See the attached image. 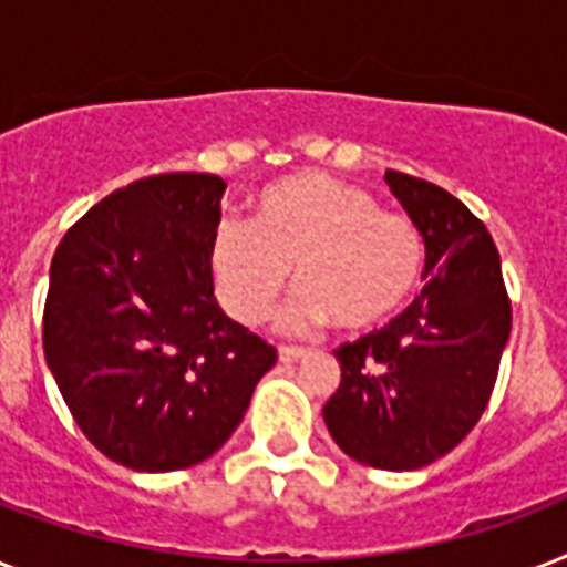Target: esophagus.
Instances as JSON below:
<instances>
[{"label":"esophagus","mask_w":567,"mask_h":567,"mask_svg":"<svg viewBox=\"0 0 567 567\" xmlns=\"http://www.w3.org/2000/svg\"><path fill=\"white\" fill-rule=\"evenodd\" d=\"M309 353H311L309 347H291V344L279 347V359H282V362H300V359H306Z\"/></svg>","instance_id":"esophagus-1"}]
</instances>
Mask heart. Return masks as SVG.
<instances>
[{"label": "heart", "mask_w": 567, "mask_h": 567, "mask_svg": "<svg viewBox=\"0 0 567 567\" xmlns=\"http://www.w3.org/2000/svg\"><path fill=\"white\" fill-rule=\"evenodd\" d=\"M426 244L409 214L382 212L364 188L327 173L270 182L252 223L223 220L208 247L220 306L240 323L274 309L293 267L288 327L332 323L371 329L421 282Z\"/></svg>", "instance_id": "obj_1"}]
</instances>
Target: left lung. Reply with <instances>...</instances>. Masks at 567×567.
Returning a JSON list of instances; mask_svg holds the SVG:
<instances>
[{
	"label": "left lung",
	"mask_w": 567,
	"mask_h": 567,
	"mask_svg": "<svg viewBox=\"0 0 567 567\" xmlns=\"http://www.w3.org/2000/svg\"><path fill=\"white\" fill-rule=\"evenodd\" d=\"M385 182L423 231L430 279L400 318L338 347L341 385L323 421L355 462L414 471L447 456L483 417L512 300L501 252L465 203L409 173L388 171Z\"/></svg>",
	"instance_id": "8db88e82"
}]
</instances>
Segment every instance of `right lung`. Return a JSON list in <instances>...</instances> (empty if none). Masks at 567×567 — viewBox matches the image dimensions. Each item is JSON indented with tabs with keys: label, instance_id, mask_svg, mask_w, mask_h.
<instances>
[{
	"label": "right lung",
	"instance_id": "1",
	"mask_svg": "<svg viewBox=\"0 0 567 567\" xmlns=\"http://www.w3.org/2000/svg\"><path fill=\"white\" fill-rule=\"evenodd\" d=\"M223 190L212 173L137 179L79 217L52 256L49 371L84 439L132 471L217 453L276 362L214 300Z\"/></svg>",
	"mask_w": 567,
	"mask_h": 567
}]
</instances>
